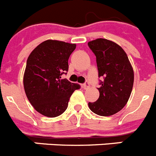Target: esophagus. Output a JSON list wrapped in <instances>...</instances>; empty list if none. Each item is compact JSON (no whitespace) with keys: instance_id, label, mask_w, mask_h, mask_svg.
<instances>
[{"instance_id":"1","label":"esophagus","mask_w":156,"mask_h":156,"mask_svg":"<svg viewBox=\"0 0 156 156\" xmlns=\"http://www.w3.org/2000/svg\"><path fill=\"white\" fill-rule=\"evenodd\" d=\"M89 86H90V83H89V82L88 81H86V82L83 84V87L84 88V89H87V88L89 87Z\"/></svg>"}]
</instances>
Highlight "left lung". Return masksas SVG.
Wrapping results in <instances>:
<instances>
[{"label": "left lung", "instance_id": "obj_1", "mask_svg": "<svg viewBox=\"0 0 156 156\" xmlns=\"http://www.w3.org/2000/svg\"><path fill=\"white\" fill-rule=\"evenodd\" d=\"M96 56L101 81L98 99L89 102L94 113L109 116L120 111L127 103L133 84V70L126 52L119 45L107 39L99 38L88 42Z\"/></svg>", "mask_w": 156, "mask_h": 156}]
</instances>
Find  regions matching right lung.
Returning a JSON list of instances; mask_svg holds the SVG:
<instances>
[{
  "mask_svg": "<svg viewBox=\"0 0 156 156\" xmlns=\"http://www.w3.org/2000/svg\"><path fill=\"white\" fill-rule=\"evenodd\" d=\"M75 44L48 40L29 55L23 76V85L30 104L48 117L62 114L74 90L80 87L61 76L69 69L68 60Z\"/></svg>",
  "mask_w": 156,
  "mask_h": 156,
  "instance_id": "1",
  "label": "right lung"
}]
</instances>
